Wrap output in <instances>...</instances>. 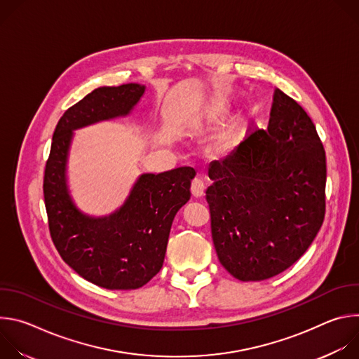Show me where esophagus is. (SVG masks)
<instances>
[{"mask_svg": "<svg viewBox=\"0 0 359 359\" xmlns=\"http://www.w3.org/2000/svg\"><path fill=\"white\" fill-rule=\"evenodd\" d=\"M204 189H206V186H204V182L201 179L191 180V194L194 197H201L204 194Z\"/></svg>", "mask_w": 359, "mask_h": 359, "instance_id": "obj_1", "label": "esophagus"}]
</instances>
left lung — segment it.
<instances>
[{"instance_id": "left-lung-1", "label": "left lung", "mask_w": 359, "mask_h": 359, "mask_svg": "<svg viewBox=\"0 0 359 359\" xmlns=\"http://www.w3.org/2000/svg\"><path fill=\"white\" fill-rule=\"evenodd\" d=\"M212 237L237 280L262 281L292 266L325 216V150L316 125L276 88L267 129L252 128L209 169Z\"/></svg>"}]
</instances>
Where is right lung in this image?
<instances>
[{
    "instance_id": "obj_1",
    "label": "right lung",
    "mask_w": 359,
    "mask_h": 359,
    "mask_svg": "<svg viewBox=\"0 0 359 359\" xmlns=\"http://www.w3.org/2000/svg\"><path fill=\"white\" fill-rule=\"evenodd\" d=\"M144 86H102L60 119L43 175L48 226L62 260L85 280L108 290H135L155 277L165 260L176 213L190 198L193 168L142 175L115 213L92 217L72 201L67 162L74 130L118 116L137 104Z\"/></svg>"
}]
</instances>
